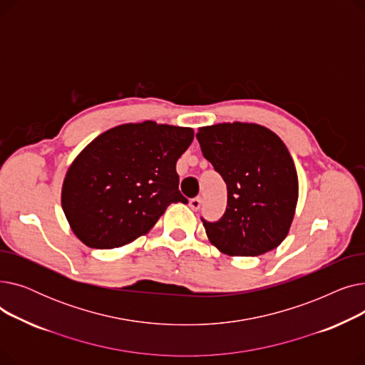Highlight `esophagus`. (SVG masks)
I'll use <instances>...</instances> for the list:
<instances>
[{
    "mask_svg": "<svg viewBox=\"0 0 365 365\" xmlns=\"http://www.w3.org/2000/svg\"><path fill=\"white\" fill-rule=\"evenodd\" d=\"M189 207L192 208V210H200V207H201V197H195V198H192L189 201Z\"/></svg>",
    "mask_w": 365,
    "mask_h": 365,
    "instance_id": "obj_1",
    "label": "esophagus"
}]
</instances>
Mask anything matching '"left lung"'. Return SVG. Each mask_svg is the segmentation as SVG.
Instances as JSON below:
<instances>
[{"label":"left lung","mask_w":365,"mask_h":365,"mask_svg":"<svg viewBox=\"0 0 365 365\" xmlns=\"http://www.w3.org/2000/svg\"><path fill=\"white\" fill-rule=\"evenodd\" d=\"M197 139L227 187L226 212L205 234L227 256H260L289 235L299 198L297 171L277 134L253 123L201 127Z\"/></svg>","instance_id":"1"}]
</instances>
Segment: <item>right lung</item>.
Returning <instances> with one entry per match:
<instances>
[{
	"instance_id": "obj_1",
	"label": "right lung",
	"mask_w": 365,
	"mask_h": 365,
	"mask_svg": "<svg viewBox=\"0 0 365 365\" xmlns=\"http://www.w3.org/2000/svg\"><path fill=\"white\" fill-rule=\"evenodd\" d=\"M194 130L155 121L128 123L91 140L69 165L62 208L75 237L91 248H115L148 234L179 190L176 163Z\"/></svg>"
}]
</instances>
